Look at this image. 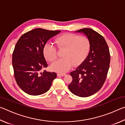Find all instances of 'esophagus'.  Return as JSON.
I'll list each match as a JSON object with an SVG mask.
<instances>
[{
    "instance_id": "esophagus-1",
    "label": "esophagus",
    "mask_w": 125,
    "mask_h": 125,
    "mask_svg": "<svg viewBox=\"0 0 125 125\" xmlns=\"http://www.w3.org/2000/svg\"><path fill=\"white\" fill-rule=\"evenodd\" d=\"M65 75V73H57V76H61V77H63Z\"/></svg>"
}]
</instances>
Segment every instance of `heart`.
Masks as SVG:
<instances>
[{
  "label": "heart",
  "instance_id": "b5f03b06",
  "mask_svg": "<svg viewBox=\"0 0 125 125\" xmlns=\"http://www.w3.org/2000/svg\"><path fill=\"white\" fill-rule=\"evenodd\" d=\"M55 43L59 49L64 48L62 54L63 58L56 61L51 65L52 70L58 73L68 71L73 64H81L90 49V42L88 37L72 33L59 36L55 39ZM43 52L46 60L49 62H53L57 57V50L52 43L45 44Z\"/></svg>",
  "mask_w": 125,
  "mask_h": 125
}]
</instances>
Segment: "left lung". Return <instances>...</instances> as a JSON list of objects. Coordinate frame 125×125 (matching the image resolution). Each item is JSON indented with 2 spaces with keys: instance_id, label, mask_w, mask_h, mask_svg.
I'll use <instances>...</instances> for the list:
<instances>
[{
  "instance_id": "obj_1",
  "label": "left lung",
  "mask_w": 125,
  "mask_h": 125,
  "mask_svg": "<svg viewBox=\"0 0 125 125\" xmlns=\"http://www.w3.org/2000/svg\"><path fill=\"white\" fill-rule=\"evenodd\" d=\"M76 32L85 34L90 42L88 56L75 71L71 72L72 82L69 90L75 95L88 97L100 89L108 73L110 54L103 36L92 29L84 28Z\"/></svg>"
}]
</instances>
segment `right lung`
<instances>
[{"label":"right lung","instance_id":"right-lung-1","mask_svg":"<svg viewBox=\"0 0 125 125\" xmlns=\"http://www.w3.org/2000/svg\"><path fill=\"white\" fill-rule=\"evenodd\" d=\"M60 32L35 29L23 34L17 42L12 64L16 83L25 93L39 95L50 89L57 74L46 71L40 73L48 66L43 49L48 40Z\"/></svg>","mask_w":125,"mask_h":125}]
</instances>
